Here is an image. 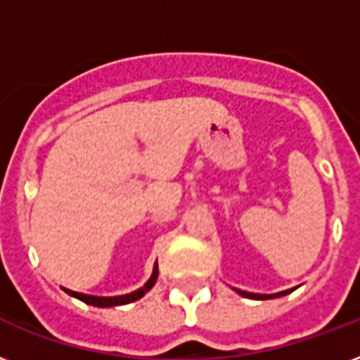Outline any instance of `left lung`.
<instances>
[{
	"label": "left lung",
	"instance_id": "obj_1",
	"mask_svg": "<svg viewBox=\"0 0 360 360\" xmlns=\"http://www.w3.org/2000/svg\"><path fill=\"white\" fill-rule=\"evenodd\" d=\"M233 290H236L240 297H246V299H259V301H265V299H276V297L288 295V293H291V291L297 290V288H291V290H285V291H278V293H271V295H263V293H250V291L237 290V288H233Z\"/></svg>",
	"mask_w": 360,
	"mask_h": 360
}]
</instances>
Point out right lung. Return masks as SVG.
Returning a JSON list of instances; mask_svg holds the SVG:
<instances>
[{
    "instance_id": "add662e5",
    "label": "right lung",
    "mask_w": 360,
    "mask_h": 360,
    "mask_svg": "<svg viewBox=\"0 0 360 360\" xmlns=\"http://www.w3.org/2000/svg\"><path fill=\"white\" fill-rule=\"evenodd\" d=\"M157 276H158V265L155 263V267H153V274L149 276L146 284L138 288L136 291L132 293H127V295H117V297H97V295H86V293H78V291H72V290H67L63 288L65 293H69L70 297H76V299H80L82 302H86V304H91V307H98V308H110V307H121V304H129V302H134L138 299L146 295L147 291L151 290L155 282H157Z\"/></svg>"
}]
</instances>
